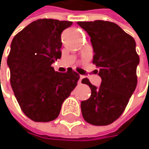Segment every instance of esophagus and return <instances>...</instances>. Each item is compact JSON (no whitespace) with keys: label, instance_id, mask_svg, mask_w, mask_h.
<instances>
[{"label":"esophagus","instance_id":"1","mask_svg":"<svg viewBox=\"0 0 149 149\" xmlns=\"http://www.w3.org/2000/svg\"><path fill=\"white\" fill-rule=\"evenodd\" d=\"M84 78V76H80V78H79V81H78V83L79 84H81V82H82V79Z\"/></svg>","mask_w":149,"mask_h":149}]
</instances>
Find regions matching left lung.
<instances>
[{
	"mask_svg": "<svg viewBox=\"0 0 149 149\" xmlns=\"http://www.w3.org/2000/svg\"><path fill=\"white\" fill-rule=\"evenodd\" d=\"M91 37L94 50L92 63L102 78L99 88L88 78L82 80L90 86L91 95L81 102L84 119L90 124L106 126L123 113L137 84L136 67L140 58L134 38L110 21H78Z\"/></svg>",
	"mask_w": 149,
	"mask_h": 149,
	"instance_id": "1",
	"label": "left lung"
}]
</instances>
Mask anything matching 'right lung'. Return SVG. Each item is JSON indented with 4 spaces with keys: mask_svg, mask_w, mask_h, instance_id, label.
<instances>
[{
    "mask_svg": "<svg viewBox=\"0 0 149 149\" xmlns=\"http://www.w3.org/2000/svg\"><path fill=\"white\" fill-rule=\"evenodd\" d=\"M72 21L40 19L26 26L12 40L8 57L10 84L23 113L31 120H55L63 102L79 79L72 68L55 72L52 64L61 58V33Z\"/></svg>",
    "mask_w": 149,
    "mask_h": 149,
    "instance_id": "obj_1",
    "label": "right lung"
}]
</instances>
